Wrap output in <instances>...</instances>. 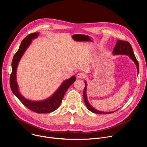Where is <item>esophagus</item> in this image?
I'll return each instance as SVG.
<instances>
[{"instance_id":"34e87169","label":"esophagus","mask_w":147,"mask_h":147,"mask_svg":"<svg viewBox=\"0 0 147 147\" xmlns=\"http://www.w3.org/2000/svg\"><path fill=\"white\" fill-rule=\"evenodd\" d=\"M77 77L78 78H84L86 77V74L84 73H78L77 74Z\"/></svg>"}]
</instances>
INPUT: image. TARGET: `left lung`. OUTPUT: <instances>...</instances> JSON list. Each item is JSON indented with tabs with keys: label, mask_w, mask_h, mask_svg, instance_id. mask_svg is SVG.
Here are the masks:
<instances>
[{
	"label": "left lung",
	"mask_w": 147,
	"mask_h": 147,
	"mask_svg": "<svg viewBox=\"0 0 147 147\" xmlns=\"http://www.w3.org/2000/svg\"><path fill=\"white\" fill-rule=\"evenodd\" d=\"M113 54L114 55H127L129 56L130 59L134 62V63L136 65L137 69V72L138 73L139 72V65H138V62L134 55V52L133 51V48L130 44L129 42L127 41H123L121 40H117V42L116 44V46L115 47L113 50ZM85 84L86 87L84 88V90L83 91V97H84V102L86 105L87 108V109L90 111L91 112L94 113H98V114H108V113H113L116 111H114L112 112H102V111H99L95 109L94 107H92L91 105L90 104L87 96V94H86V91H87V82L85 81Z\"/></svg>",
	"instance_id": "obj_1"
}]
</instances>
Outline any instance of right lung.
<instances>
[{
  "instance_id": "obj_1",
  "label": "right lung",
  "mask_w": 147,
  "mask_h": 147,
  "mask_svg": "<svg viewBox=\"0 0 147 147\" xmlns=\"http://www.w3.org/2000/svg\"><path fill=\"white\" fill-rule=\"evenodd\" d=\"M39 35V32L31 34L22 40L18 50L14 55L12 60V72L10 75V83L13 93L22 102L24 106L37 113H47L55 111L59 107L66 91L72 84L74 83L76 78V77L73 76L70 78L64 81L52 95L42 100H31L26 99L20 94L16 81L17 66L21 58L22 57L24 52L31 44L32 39L37 38Z\"/></svg>"
}]
</instances>
